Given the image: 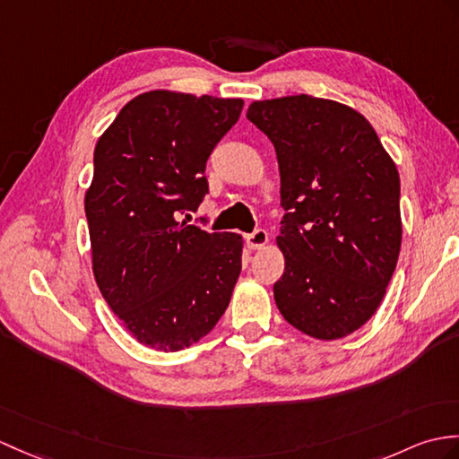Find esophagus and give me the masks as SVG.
<instances>
[{
	"instance_id": "obj_1",
	"label": "esophagus",
	"mask_w": 459,
	"mask_h": 459,
	"mask_svg": "<svg viewBox=\"0 0 459 459\" xmlns=\"http://www.w3.org/2000/svg\"><path fill=\"white\" fill-rule=\"evenodd\" d=\"M268 240H270V237H268V232H265L264 229L254 230L252 234H248V237H247V244H248L250 250L264 248L265 244H268Z\"/></svg>"
}]
</instances>
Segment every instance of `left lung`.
Returning <instances> with one entry per match:
<instances>
[{"label": "left lung", "instance_id": "obj_1", "mask_svg": "<svg viewBox=\"0 0 459 459\" xmlns=\"http://www.w3.org/2000/svg\"><path fill=\"white\" fill-rule=\"evenodd\" d=\"M247 117L273 143L287 211L275 305L308 336L344 338L377 311L399 260L397 166L366 117L333 100L254 101Z\"/></svg>", "mask_w": 459, "mask_h": 459}]
</instances>
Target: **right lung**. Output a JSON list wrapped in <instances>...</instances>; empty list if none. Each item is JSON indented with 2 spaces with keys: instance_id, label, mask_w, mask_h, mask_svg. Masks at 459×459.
Wrapping results in <instances>:
<instances>
[{
  "instance_id": "right-lung-1",
  "label": "right lung",
  "mask_w": 459,
  "mask_h": 459,
  "mask_svg": "<svg viewBox=\"0 0 459 459\" xmlns=\"http://www.w3.org/2000/svg\"><path fill=\"white\" fill-rule=\"evenodd\" d=\"M242 100L154 90L115 117L85 191L91 264L103 299L144 346L178 351L209 334L242 268V237L207 232L181 212L209 191L212 148Z\"/></svg>"
}]
</instances>
